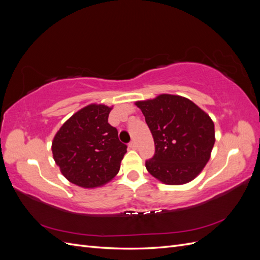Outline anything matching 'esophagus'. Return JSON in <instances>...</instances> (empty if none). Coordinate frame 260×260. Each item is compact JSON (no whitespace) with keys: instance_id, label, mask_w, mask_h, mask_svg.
<instances>
[{"instance_id":"1","label":"esophagus","mask_w":260,"mask_h":260,"mask_svg":"<svg viewBox=\"0 0 260 260\" xmlns=\"http://www.w3.org/2000/svg\"><path fill=\"white\" fill-rule=\"evenodd\" d=\"M129 147H130L131 149H137V147H138V144H137L136 141H131V142L129 143Z\"/></svg>"}]
</instances>
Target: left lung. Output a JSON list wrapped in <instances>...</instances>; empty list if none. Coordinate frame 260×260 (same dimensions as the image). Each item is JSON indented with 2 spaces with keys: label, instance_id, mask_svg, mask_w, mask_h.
I'll list each match as a JSON object with an SVG mask.
<instances>
[{
  "label": "left lung",
  "instance_id": "left-lung-1",
  "mask_svg": "<svg viewBox=\"0 0 260 260\" xmlns=\"http://www.w3.org/2000/svg\"><path fill=\"white\" fill-rule=\"evenodd\" d=\"M136 105L155 144L153 158L145 161L147 171L169 185L194 180L208 162L216 141L209 115L188 99L171 94L138 101Z\"/></svg>",
  "mask_w": 260,
  "mask_h": 260
}]
</instances>
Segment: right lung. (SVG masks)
Masks as SVG:
<instances>
[{
	"label": "right lung",
	"instance_id": "1",
	"mask_svg": "<svg viewBox=\"0 0 260 260\" xmlns=\"http://www.w3.org/2000/svg\"><path fill=\"white\" fill-rule=\"evenodd\" d=\"M113 107L90 104L64 122L52 142L53 158L69 182L84 188L108 183L120 169L127 145L108 123Z\"/></svg>",
	"mask_w": 260,
	"mask_h": 260
}]
</instances>
